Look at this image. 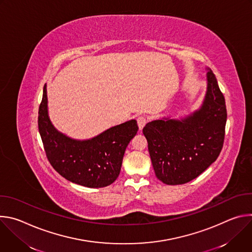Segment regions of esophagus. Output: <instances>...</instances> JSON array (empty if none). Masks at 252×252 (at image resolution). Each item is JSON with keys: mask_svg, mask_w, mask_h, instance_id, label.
I'll use <instances>...</instances> for the list:
<instances>
[{"mask_svg": "<svg viewBox=\"0 0 252 252\" xmlns=\"http://www.w3.org/2000/svg\"><path fill=\"white\" fill-rule=\"evenodd\" d=\"M136 122H137L139 129H142L143 126H145L148 124V119L145 116H140L136 119Z\"/></svg>", "mask_w": 252, "mask_h": 252, "instance_id": "esophagus-1", "label": "esophagus"}]
</instances>
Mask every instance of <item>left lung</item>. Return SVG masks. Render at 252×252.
<instances>
[{
    "label": "left lung",
    "mask_w": 252,
    "mask_h": 252,
    "mask_svg": "<svg viewBox=\"0 0 252 252\" xmlns=\"http://www.w3.org/2000/svg\"><path fill=\"white\" fill-rule=\"evenodd\" d=\"M201 109L182 120H158L142 129L157 177L165 185L187 184L219 158L227 118L225 98L212 70Z\"/></svg>",
    "instance_id": "left-lung-1"
}]
</instances>
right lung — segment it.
Masks as SVG:
<instances>
[{
	"mask_svg": "<svg viewBox=\"0 0 252 252\" xmlns=\"http://www.w3.org/2000/svg\"><path fill=\"white\" fill-rule=\"evenodd\" d=\"M39 131L51 165L67 181L87 188H104L118 178L124 155L136 134V121L111 127L89 140H75L59 132L47 109V88L39 107Z\"/></svg>",
	"mask_w": 252,
	"mask_h": 252,
	"instance_id": "add662e5",
	"label": "right lung"
}]
</instances>
